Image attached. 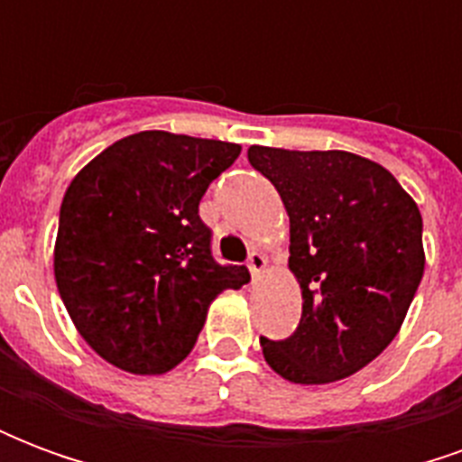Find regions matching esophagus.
I'll list each match as a JSON object with an SVG mask.
<instances>
[{"mask_svg": "<svg viewBox=\"0 0 462 462\" xmlns=\"http://www.w3.org/2000/svg\"><path fill=\"white\" fill-rule=\"evenodd\" d=\"M247 267H250L252 277H260L262 272H264V267H267V260L262 257L260 252H252L250 257H247Z\"/></svg>", "mask_w": 462, "mask_h": 462, "instance_id": "obj_1", "label": "esophagus"}]
</instances>
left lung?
Segmentation results:
<instances>
[{
    "instance_id": "1",
    "label": "left lung",
    "mask_w": 462,
    "mask_h": 462,
    "mask_svg": "<svg viewBox=\"0 0 462 462\" xmlns=\"http://www.w3.org/2000/svg\"><path fill=\"white\" fill-rule=\"evenodd\" d=\"M250 165L290 215V270L301 319L262 354L291 383H329L371 364L393 341L426 267L413 198L378 162L346 151L252 145Z\"/></svg>"
}]
</instances>
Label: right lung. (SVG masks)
<instances>
[{
  "instance_id": "right-lung-1",
  "label": "right lung",
  "mask_w": 462,
  "mask_h": 462,
  "mask_svg": "<svg viewBox=\"0 0 462 462\" xmlns=\"http://www.w3.org/2000/svg\"><path fill=\"white\" fill-rule=\"evenodd\" d=\"M240 151L141 131L71 180L59 212L56 287L79 334L108 364L148 376L171 371L195 346L210 301L250 282L247 267L215 262L198 212Z\"/></svg>"
}]
</instances>
